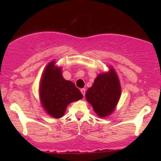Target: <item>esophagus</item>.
Wrapping results in <instances>:
<instances>
[{
  "mask_svg": "<svg viewBox=\"0 0 161 161\" xmlns=\"http://www.w3.org/2000/svg\"><path fill=\"white\" fill-rule=\"evenodd\" d=\"M80 92H82V95L85 96V95H86V88H82V89L80 90Z\"/></svg>",
  "mask_w": 161,
  "mask_h": 161,
  "instance_id": "34e87169",
  "label": "esophagus"
}]
</instances>
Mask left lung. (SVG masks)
Segmentation results:
<instances>
[{
  "mask_svg": "<svg viewBox=\"0 0 161 161\" xmlns=\"http://www.w3.org/2000/svg\"><path fill=\"white\" fill-rule=\"evenodd\" d=\"M120 96V83L112 66H109L108 72L97 75L92 86L86 93V101L92 105L95 114L101 118L113 114Z\"/></svg>",
  "mask_w": 161,
  "mask_h": 161,
  "instance_id": "8db88e82",
  "label": "left lung"
}]
</instances>
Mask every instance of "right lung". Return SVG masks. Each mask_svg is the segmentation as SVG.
Instances as JSON below:
<instances>
[{
  "label": "right lung",
  "mask_w": 161,
  "mask_h": 161,
  "mask_svg": "<svg viewBox=\"0 0 161 161\" xmlns=\"http://www.w3.org/2000/svg\"><path fill=\"white\" fill-rule=\"evenodd\" d=\"M41 104L49 116L62 117L68 104L82 99L83 95L71 81L63 77L62 69L50 62L44 69L39 83Z\"/></svg>",
  "instance_id": "1"
}]
</instances>
